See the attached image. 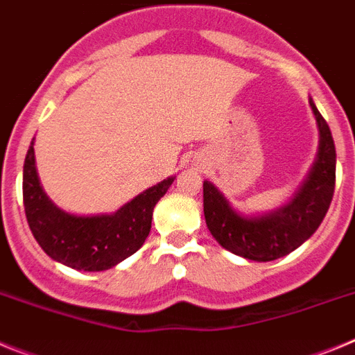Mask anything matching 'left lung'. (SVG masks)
I'll return each instance as SVG.
<instances>
[{
	"instance_id": "1",
	"label": "left lung",
	"mask_w": 355,
	"mask_h": 355,
	"mask_svg": "<svg viewBox=\"0 0 355 355\" xmlns=\"http://www.w3.org/2000/svg\"><path fill=\"white\" fill-rule=\"evenodd\" d=\"M320 130L318 159L309 180L286 208L261 218H245L231 209L227 200L209 181H205V216L213 238L229 252L252 259L272 261L302 245L324 220L336 187V149L331 130L309 101Z\"/></svg>"
}]
</instances>
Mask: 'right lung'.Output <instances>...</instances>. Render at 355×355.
I'll return each mask as SVG.
<instances>
[{"label": "right lung", "mask_w": 355, "mask_h": 355, "mask_svg": "<svg viewBox=\"0 0 355 355\" xmlns=\"http://www.w3.org/2000/svg\"><path fill=\"white\" fill-rule=\"evenodd\" d=\"M174 178L150 187L114 215L76 216L56 208L37 178L33 142L23 171V202L31 233L55 261L85 272L112 268L144 245L153 209Z\"/></svg>", "instance_id": "1"}]
</instances>
